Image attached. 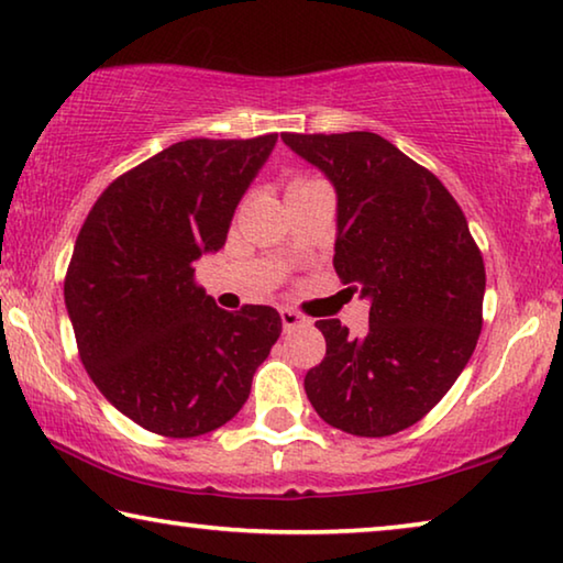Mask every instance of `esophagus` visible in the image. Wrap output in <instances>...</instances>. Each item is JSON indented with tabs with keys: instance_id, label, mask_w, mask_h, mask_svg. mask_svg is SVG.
Segmentation results:
<instances>
[{
	"instance_id": "34e87169",
	"label": "esophagus",
	"mask_w": 563,
	"mask_h": 563,
	"mask_svg": "<svg viewBox=\"0 0 563 563\" xmlns=\"http://www.w3.org/2000/svg\"><path fill=\"white\" fill-rule=\"evenodd\" d=\"M282 324H284V332H294V330H299V327H309V319L307 317H301L299 311H294V309H289V307H284L282 311Z\"/></svg>"
}]
</instances>
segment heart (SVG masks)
Listing matches in <instances>:
<instances>
[{
  "label": "heart",
  "instance_id": "b5f03b06",
  "mask_svg": "<svg viewBox=\"0 0 563 563\" xmlns=\"http://www.w3.org/2000/svg\"><path fill=\"white\" fill-rule=\"evenodd\" d=\"M294 184H299V180H294Z\"/></svg>",
  "mask_w": 563,
  "mask_h": 563
}]
</instances>
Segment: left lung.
<instances>
[{"instance_id":"left-lung-1","label":"left lung","mask_w":563,"mask_h":563,"mask_svg":"<svg viewBox=\"0 0 563 563\" xmlns=\"http://www.w3.org/2000/svg\"><path fill=\"white\" fill-rule=\"evenodd\" d=\"M336 191L334 269L369 297V330L319 319L327 354L305 377L319 418L360 438L410 428L468 365L486 266L468 221L428 168L383 135L282 133Z\"/></svg>"}]
</instances>
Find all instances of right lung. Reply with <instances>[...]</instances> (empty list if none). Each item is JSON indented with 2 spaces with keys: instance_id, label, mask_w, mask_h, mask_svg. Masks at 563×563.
<instances>
[{
  "instance_id": "1",
  "label": "right lung",
  "mask_w": 563,
  "mask_h": 563,
  "mask_svg": "<svg viewBox=\"0 0 563 563\" xmlns=\"http://www.w3.org/2000/svg\"><path fill=\"white\" fill-rule=\"evenodd\" d=\"M274 143L276 133L170 145L112 180L77 233L65 274L77 352L106 400L155 435L229 422L279 340V311L219 309L194 266L227 244Z\"/></svg>"
}]
</instances>
